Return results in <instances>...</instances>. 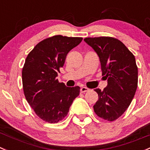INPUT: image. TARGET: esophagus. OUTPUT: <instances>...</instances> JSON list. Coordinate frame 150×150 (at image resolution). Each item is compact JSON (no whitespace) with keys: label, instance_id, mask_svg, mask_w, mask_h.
<instances>
[{"label":"esophagus","instance_id":"1","mask_svg":"<svg viewBox=\"0 0 150 150\" xmlns=\"http://www.w3.org/2000/svg\"><path fill=\"white\" fill-rule=\"evenodd\" d=\"M89 90V89L87 88V87H82L81 88V90H80V91H81V93H86V92H87Z\"/></svg>","mask_w":150,"mask_h":150}]
</instances>
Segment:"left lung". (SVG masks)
Here are the masks:
<instances>
[{"instance_id": "left-lung-1", "label": "left lung", "mask_w": 150, "mask_h": 150, "mask_svg": "<svg viewBox=\"0 0 150 150\" xmlns=\"http://www.w3.org/2000/svg\"><path fill=\"white\" fill-rule=\"evenodd\" d=\"M84 41L99 57L102 75L107 79L103 91L95 89L98 100L93 106L100 118L114 121L127 110L136 93L138 68L134 55L125 44L112 37L86 38Z\"/></svg>"}]
</instances>
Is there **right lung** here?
Returning a JSON list of instances; mask_svg holds the SVG:
<instances>
[{
    "label": "right lung",
    "instance_id": "add662e5",
    "mask_svg": "<svg viewBox=\"0 0 150 150\" xmlns=\"http://www.w3.org/2000/svg\"><path fill=\"white\" fill-rule=\"evenodd\" d=\"M81 41L79 37L54 35L38 43L27 57L22 73L25 98L46 122L57 123L64 119L79 95V86L66 87L57 76L68 53Z\"/></svg>",
    "mask_w": 150,
    "mask_h": 150
}]
</instances>
